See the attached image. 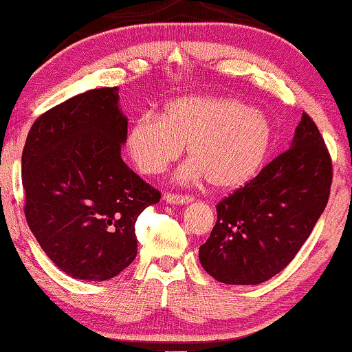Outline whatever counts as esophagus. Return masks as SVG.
<instances>
[{
  "label": "esophagus",
  "mask_w": 352,
  "mask_h": 352,
  "mask_svg": "<svg viewBox=\"0 0 352 352\" xmlns=\"http://www.w3.org/2000/svg\"><path fill=\"white\" fill-rule=\"evenodd\" d=\"M164 200L168 201L172 205H180V204H190L193 200L192 195H182V193H173V192H167L164 195Z\"/></svg>",
  "instance_id": "1"
}]
</instances>
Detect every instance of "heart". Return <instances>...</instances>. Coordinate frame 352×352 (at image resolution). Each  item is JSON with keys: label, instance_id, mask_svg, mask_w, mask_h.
Here are the masks:
<instances>
[{"label": "heart", "instance_id": "obj_1", "mask_svg": "<svg viewBox=\"0 0 352 352\" xmlns=\"http://www.w3.org/2000/svg\"><path fill=\"white\" fill-rule=\"evenodd\" d=\"M188 145V179L235 190L252 182L268 160L273 125L261 111L230 98H182L162 116L144 114L127 134V151L140 172H164Z\"/></svg>", "mask_w": 352, "mask_h": 352}]
</instances>
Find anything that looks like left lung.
I'll return each mask as SVG.
<instances>
[{
    "label": "left lung",
    "mask_w": 352,
    "mask_h": 352,
    "mask_svg": "<svg viewBox=\"0 0 352 352\" xmlns=\"http://www.w3.org/2000/svg\"><path fill=\"white\" fill-rule=\"evenodd\" d=\"M333 160L302 112L292 147L252 182L217 204V223L200 263L217 281L258 285L293 261L328 204Z\"/></svg>",
    "instance_id": "1"
}]
</instances>
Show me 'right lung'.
I'll list each match as a JSON object with an SVG mask.
<instances>
[{
    "mask_svg": "<svg viewBox=\"0 0 352 352\" xmlns=\"http://www.w3.org/2000/svg\"><path fill=\"white\" fill-rule=\"evenodd\" d=\"M119 89L64 100L34 120L21 157L24 215L44 253L78 280H111L137 254L135 221L160 192L120 159Z\"/></svg>",
    "mask_w": 352,
    "mask_h": 352,
    "instance_id": "1",
    "label": "right lung"
}]
</instances>
